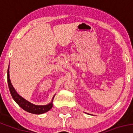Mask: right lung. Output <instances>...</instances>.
Instances as JSON below:
<instances>
[{
	"instance_id": "1",
	"label": "right lung",
	"mask_w": 133,
	"mask_h": 133,
	"mask_svg": "<svg viewBox=\"0 0 133 133\" xmlns=\"http://www.w3.org/2000/svg\"><path fill=\"white\" fill-rule=\"evenodd\" d=\"M8 69H9V67H8ZM7 76H8L7 79H8V88H9L10 92L11 94V96H12V98L14 99V100L16 102L17 104H18L20 108H22L24 110L26 111L29 112V113H31V114L39 115V114H44V113L48 111H49L50 109H51L52 107H53V100L55 96H53L51 102L50 103H49V104L45 105H37L33 104V103L29 102L28 101H27L25 100V99H24V98H23L22 96H19V95L17 93L16 91L15 90V89H14V87L12 86V85L11 84L10 80L9 69H8Z\"/></svg>"
}]
</instances>
